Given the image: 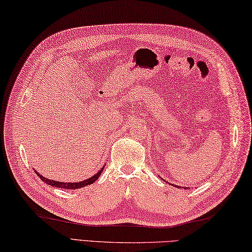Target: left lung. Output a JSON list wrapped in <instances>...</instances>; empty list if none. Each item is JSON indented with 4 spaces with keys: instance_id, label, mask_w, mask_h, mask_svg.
I'll return each instance as SVG.
<instances>
[{
    "instance_id": "obj_1",
    "label": "left lung",
    "mask_w": 252,
    "mask_h": 252,
    "mask_svg": "<svg viewBox=\"0 0 252 252\" xmlns=\"http://www.w3.org/2000/svg\"><path fill=\"white\" fill-rule=\"evenodd\" d=\"M179 188H180V187H179ZM185 189H187V188H185Z\"/></svg>"
}]
</instances>
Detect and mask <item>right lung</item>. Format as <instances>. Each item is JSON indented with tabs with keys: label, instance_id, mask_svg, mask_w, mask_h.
I'll list each match as a JSON object with an SVG mask.
<instances>
[{
	"label": "right lung",
	"instance_id": "right-lung-1",
	"mask_svg": "<svg viewBox=\"0 0 252 252\" xmlns=\"http://www.w3.org/2000/svg\"><path fill=\"white\" fill-rule=\"evenodd\" d=\"M103 171V168L98 171V172L96 174H94L92 178H89L87 180H84V181H80V182H59V181H55V180H49L47 179L45 177H42L41 174H39L37 172V171H35L36 174L38 175V177L40 178V180H42L45 183L51 185V187H55V188H61V189H81V188H84L87 187V185H90L92 184L93 182H95L96 180L98 179L99 175H101Z\"/></svg>",
	"mask_w": 252,
	"mask_h": 252
}]
</instances>
